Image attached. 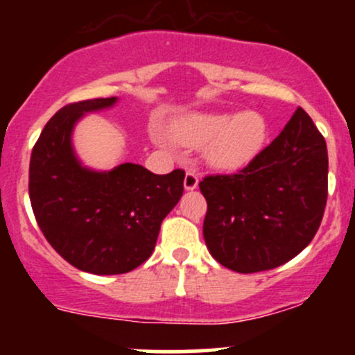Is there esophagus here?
Listing matches in <instances>:
<instances>
[{
    "mask_svg": "<svg viewBox=\"0 0 355 355\" xmlns=\"http://www.w3.org/2000/svg\"><path fill=\"white\" fill-rule=\"evenodd\" d=\"M183 185H185V190L197 189V185H198V173L195 172V170H187L185 180H183Z\"/></svg>",
    "mask_w": 355,
    "mask_h": 355,
    "instance_id": "1",
    "label": "esophagus"
}]
</instances>
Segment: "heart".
Masks as SVG:
<instances>
[{
	"mask_svg": "<svg viewBox=\"0 0 355 355\" xmlns=\"http://www.w3.org/2000/svg\"><path fill=\"white\" fill-rule=\"evenodd\" d=\"M170 135L185 146H205V158L215 168L234 170L247 165L262 148L267 126L257 112L193 113L178 118ZM157 144L168 145V137L155 130Z\"/></svg>",
	"mask_w": 355,
	"mask_h": 355,
	"instance_id": "b5f03b06",
	"label": "heart"
}]
</instances>
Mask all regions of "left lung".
<instances>
[{"label": "left lung", "mask_w": 355, "mask_h": 355, "mask_svg": "<svg viewBox=\"0 0 355 355\" xmlns=\"http://www.w3.org/2000/svg\"><path fill=\"white\" fill-rule=\"evenodd\" d=\"M327 145L297 108L280 135L237 173L205 175L203 239L211 257L239 274L270 270L299 255L327 203Z\"/></svg>", "instance_id": "1"}]
</instances>
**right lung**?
Returning <instances> with one entry per match:
<instances>
[{"instance_id": "obj_1", "label": "right lung", "mask_w": 355, "mask_h": 355, "mask_svg": "<svg viewBox=\"0 0 355 355\" xmlns=\"http://www.w3.org/2000/svg\"><path fill=\"white\" fill-rule=\"evenodd\" d=\"M116 98L63 107L44 125L30 160L31 209L44 239L73 267L96 275L126 274L152 255L164 218L183 193L185 172L155 175L121 164L110 172L83 168L71 130L87 112Z\"/></svg>"}]
</instances>
